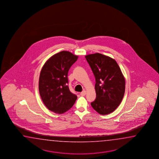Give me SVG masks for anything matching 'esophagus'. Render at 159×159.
<instances>
[{
    "label": "esophagus",
    "instance_id": "34e87169",
    "mask_svg": "<svg viewBox=\"0 0 159 159\" xmlns=\"http://www.w3.org/2000/svg\"><path fill=\"white\" fill-rule=\"evenodd\" d=\"M86 91L84 90L82 92H81V93H80V95H81V96H84L86 95Z\"/></svg>",
    "mask_w": 159,
    "mask_h": 159
}]
</instances>
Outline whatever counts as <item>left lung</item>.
I'll list each match as a JSON object with an SVG mask.
<instances>
[{
  "mask_svg": "<svg viewBox=\"0 0 159 159\" xmlns=\"http://www.w3.org/2000/svg\"><path fill=\"white\" fill-rule=\"evenodd\" d=\"M95 78L96 99L91 105L100 115L115 110L124 95L125 80L115 60L101 53L85 56Z\"/></svg>",
  "mask_w": 159,
  "mask_h": 159,
  "instance_id": "1",
  "label": "left lung"
}]
</instances>
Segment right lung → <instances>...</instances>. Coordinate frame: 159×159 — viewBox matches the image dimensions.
I'll use <instances>...</instances> for the list:
<instances>
[{
    "instance_id": "1",
    "label": "right lung",
    "mask_w": 159,
    "mask_h": 159,
    "mask_svg": "<svg viewBox=\"0 0 159 159\" xmlns=\"http://www.w3.org/2000/svg\"><path fill=\"white\" fill-rule=\"evenodd\" d=\"M78 56L62 51L51 56L43 66L39 79V91L48 109L62 114L70 109L77 97L69 90L68 73Z\"/></svg>"
}]
</instances>
